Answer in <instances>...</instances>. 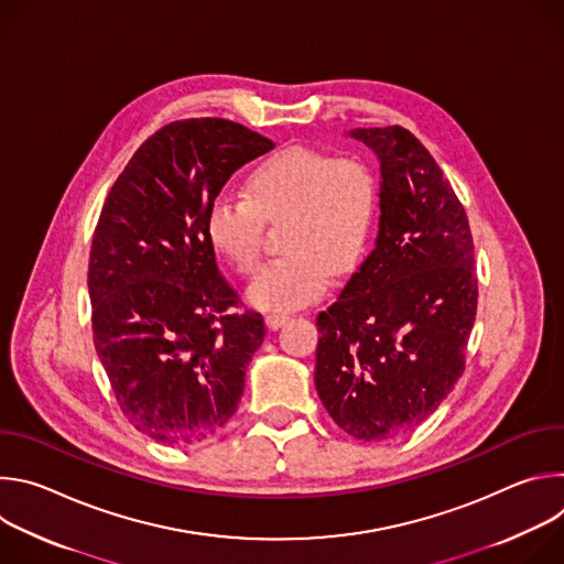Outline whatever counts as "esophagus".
<instances>
[{
  "label": "esophagus",
  "mask_w": 564,
  "mask_h": 564,
  "mask_svg": "<svg viewBox=\"0 0 564 564\" xmlns=\"http://www.w3.org/2000/svg\"><path fill=\"white\" fill-rule=\"evenodd\" d=\"M290 321V314H285V312H272V314H268L265 316V324H268V328H272V330H279L281 326H285Z\"/></svg>",
  "instance_id": "34e87169"
}]
</instances>
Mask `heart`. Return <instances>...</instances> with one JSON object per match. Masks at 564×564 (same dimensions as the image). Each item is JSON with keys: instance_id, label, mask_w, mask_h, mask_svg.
<instances>
[{"instance_id": "b5f03b06", "label": "heart", "mask_w": 564, "mask_h": 564, "mask_svg": "<svg viewBox=\"0 0 564 564\" xmlns=\"http://www.w3.org/2000/svg\"><path fill=\"white\" fill-rule=\"evenodd\" d=\"M379 203V174L366 158L299 144L261 160L246 181V196H216L205 231L223 259L250 274L261 257L263 223L283 220L279 248L285 254L254 276L248 301L285 312L316 301L333 272L346 276L357 270Z\"/></svg>"}]
</instances>
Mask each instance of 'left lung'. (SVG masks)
<instances>
[{
	"instance_id": "1",
	"label": "left lung",
	"mask_w": 564,
	"mask_h": 564,
	"mask_svg": "<svg viewBox=\"0 0 564 564\" xmlns=\"http://www.w3.org/2000/svg\"><path fill=\"white\" fill-rule=\"evenodd\" d=\"M381 163L375 250L318 312L316 392L355 440L383 442L429 420L464 372L477 312L466 212L404 127L352 129Z\"/></svg>"
}]
</instances>
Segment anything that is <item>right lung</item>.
I'll return each mask as SVG.
<instances>
[{
    "instance_id": "1",
    "label": "right lung",
    "mask_w": 564,
    "mask_h": 564,
    "mask_svg": "<svg viewBox=\"0 0 564 564\" xmlns=\"http://www.w3.org/2000/svg\"><path fill=\"white\" fill-rule=\"evenodd\" d=\"M270 149L231 120L170 122L102 205L89 257L94 344L122 415L155 442L198 444L238 409L265 324L238 312L205 216L227 178Z\"/></svg>"
}]
</instances>
